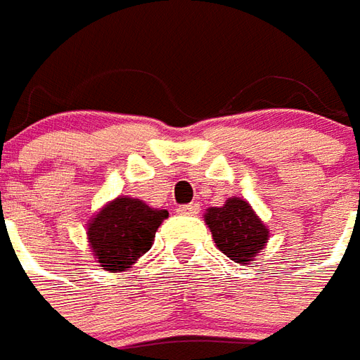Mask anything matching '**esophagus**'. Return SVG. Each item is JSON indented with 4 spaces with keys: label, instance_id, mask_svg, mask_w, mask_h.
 <instances>
[{
    "label": "esophagus",
    "instance_id": "1",
    "mask_svg": "<svg viewBox=\"0 0 360 360\" xmlns=\"http://www.w3.org/2000/svg\"><path fill=\"white\" fill-rule=\"evenodd\" d=\"M176 212L182 216H196V214H200V206L198 204H184V206H178Z\"/></svg>",
    "mask_w": 360,
    "mask_h": 360
}]
</instances>
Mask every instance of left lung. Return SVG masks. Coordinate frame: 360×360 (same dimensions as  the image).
<instances>
[{
	"label": "left lung",
	"instance_id": "8db88e82",
	"mask_svg": "<svg viewBox=\"0 0 360 360\" xmlns=\"http://www.w3.org/2000/svg\"><path fill=\"white\" fill-rule=\"evenodd\" d=\"M204 219L219 252L236 264L255 262L269 240L267 226L242 198H228L221 208H208Z\"/></svg>",
	"mask_w": 360,
	"mask_h": 360
}]
</instances>
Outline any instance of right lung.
I'll return each instance as SVG.
<instances>
[{
    "instance_id": "right-lung-1",
    "label": "right lung",
    "mask_w": 360,
    "mask_h": 360,
    "mask_svg": "<svg viewBox=\"0 0 360 360\" xmlns=\"http://www.w3.org/2000/svg\"><path fill=\"white\" fill-rule=\"evenodd\" d=\"M166 218V210L150 208L139 198H115L91 218L86 228L95 259L107 271H127L150 250Z\"/></svg>"
}]
</instances>
